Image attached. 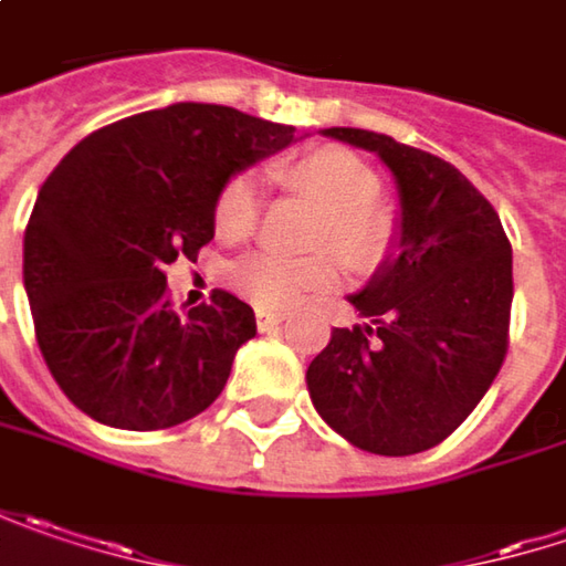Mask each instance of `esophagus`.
<instances>
[{
    "label": "esophagus",
    "instance_id": "34e87169",
    "mask_svg": "<svg viewBox=\"0 0 566 566\" xmlns=\"http://www.w3.org/2000/svg\"><path fill=\"white\" fill-rule=\"evenodd\" d=\"M283 322H286L283 312H258V327H261V331H273V327L283 325Z\"/></svg>",
    "mask_w": 566,
    "mask_h": 566
}]
</instances>
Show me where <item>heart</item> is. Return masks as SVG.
I'll return each instance as SVG.
<instances>
[{
    "label": "heart",
    "mask_w": 566,
    "mask_h": 566,
    "mask_svg": "<svg viewBox=\"0 0 566 566\" xmlns=\"http://www.w3.org/2000/svg\"><path fill=\"white\" fill-rule=\"evenodd\" d=\"M276 181L312 207L322 219L312 232L308 258L251 254L232 268V286L264 312H290L305 298L327 293L340 276L342 258L354 273H376L398 244V219L379 200V175L373 165L340 146H318L276 165ZM261 216V185L254 175H232L212 207L219 239L244 241ZM338 254L334 255L333 251Z\"/></svg>",
    "instance_id": "heart-1"
}]
</instances>
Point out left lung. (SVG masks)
<instances>
[{
    "instance_id": "1",
    "label": "left lung",
    "mask_w": 566,
    "mask_h": 566,
    "mask_svg": "<svg viewBox=\"0 0 566 566\" xmlns=\"http://www.w3.org/2000/svg\"><path fill=\"white\" fill-rule=\"evenodd\" d=\"M388 165L401 197L398 258L350 296L369 325L334 327L305 381L356 449L413 455L462 427L510 347L513 248L484 193L446 158L385 133L331 127Z\"/></svg>"
}]
</instances>
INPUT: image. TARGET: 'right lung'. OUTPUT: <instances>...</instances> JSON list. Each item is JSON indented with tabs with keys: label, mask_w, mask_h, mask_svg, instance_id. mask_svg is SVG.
Masks as SVG:
<instances>
[{
	"label": "right lung",
	"mask_w": 566,
	"mask_h": 566,
	"mask_svg": "<svg viewBox=\"0 0 566 566\" xmlns=\"http://www.w3.org/2000/svg\"><path fill=\"white\" fill-rule=\"evenodd\" d=\"M296 127L222 104H168L88 133L43 181L24 229V290L43 363L92 420L165 430L207 410L258 334L226 290L175 312L165 268L212 239L222 185Z\"/></svg>",
	"instance_id": "right-lung-1"
}]
</instances>
